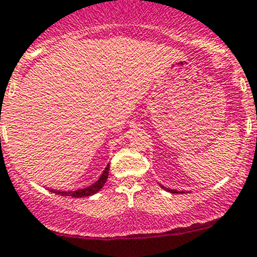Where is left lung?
<instances>
[{"mask_svg": "<svg viewBox=\"0 0 257 257\" xmlns=\"http://www.w3.org/2000/svg\"><path fill=\"white\" fill-rule=\"evenodd\" d=\"M162 187H163L164 190H168V191H169V192H172V194H178L177 190H171V188H166V187H164V186H162Z\"/></svg>", "mask_w": 257, "mask_h": 257, "instance_id": "1", "label": "left lung"}]
</instances>
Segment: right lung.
Here are the masks:
<instances>
[{"instance_id": "add662e5", "label": "right lung", "mask_w": 257, "mask_h": 257, "mask_svg": "<svg viewBox=\"0 0 257 257\" xmlns=\"http://www.w3.org/2000/svg\"><path fill=\"white\" fill-rule=\"evenodd\" d=\"M108 173H109V164H108L107 167H105V169L103 171L102 176L99 177V180L96 181L95 183H93L91 186H89V187H85V188H79V190H76V191H55V194L57 195H62V196H71V197H86V196H91V195L96 194V192L99 191L100 188L104 186L105 181H107L108 178ZM51 191H53V190H51Z\"/></svg>"}]
</instances>
